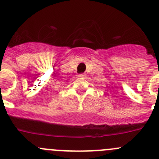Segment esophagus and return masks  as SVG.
Wrapping results in <instances>:
<instances>
[{
  "instance_id": "esophagus-1",
  "label": "esophagus",
  "mask_w": 159,
  "mask_h": 159,
  "mask_svg": "<svg viewBox=\"0 0 159 159\" xmlns=\"http://www.w3.org/2000/svg\"><path fill=\"white\" fill-rule=\"evenodd\" d=\"M78 77L79 78H80V79H83V80H84V79H86L87 75L86 74H80V75H78Z\"/></svg>"
}]
</instances>
